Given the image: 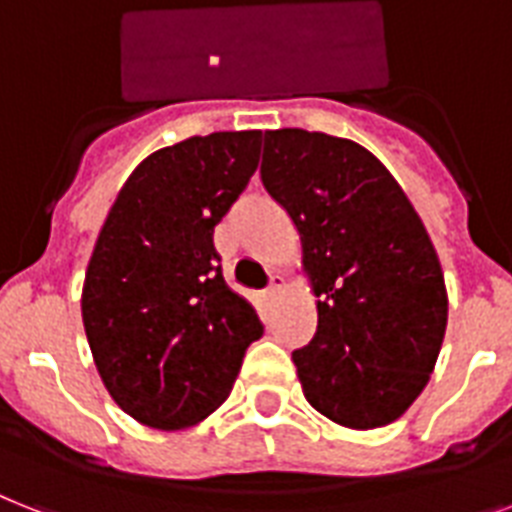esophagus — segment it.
Listing matches in <instances>:
<instances>
[{
	"label": "esophagus",
	"instance_id": "obj_1",
	"mask_svg": "<svg viewBox=\"0 0 512 512\" xmlns=\"http://www.w3.org/2000/svg\"><path fill=\"white\" fill-rule=\"evenodd\" d=\"M284 286H286V278H284V276H278V273H276V276H270V286H268V297H270V299L276 297V294H278V292H281V289H284Z\"/></svg>",
	"mask_w": 512,
	"mask_h": 512
}]
</instances>
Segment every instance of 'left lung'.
<instances>
[{
	"mask_svg": "<svg viewBox=\"0 0 512 512\" xmlns=\"http://www.w3.org/2000/svg\"><path fill=\"white\" fill-rule=\"evenodd\" d=\"M260 176L297 228L318 297L313 342L292 352L307 402L347 429L397 421L429 384L447 328L421 215L376 155L321 131H265Z\"/></svg>",
	"mask_w": 512,
	"mask_h": 512,
	"instance_id": "1",
	"label": "left lung"
}]
</instances>
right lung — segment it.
Wrapping results in <instances>:
<instances>
[{
    "label": "right lung",
    "mask_w": 512,
    "mask_h": 512,
    "mask_svg": "<svg viewBox=\"0 0 512 512\" xmlns=\"http://www.w3.org/2000/svg\"><path fill=\"white\" fill-rule=\"evenodd\" d=\"M263 131L191 136L141 160L91 252L81 315L102 384L149 429L205 421L263 326L223 281L213 231L257 170Z\"/></svg>",
    "instance_id": "add662e5"
}]
</instances>
